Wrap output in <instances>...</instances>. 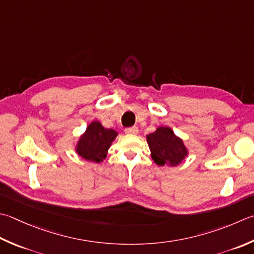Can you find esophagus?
I'll list each match as a JSON object with an SVG mask.
<instances>
[{
    "label": "esophagus",
    "mask_w": 254,
    "mask_h": 254,
    "mask_svg": "<svg viewBox=\"0 0 254 254\" xmlns=\"http://www.w3.org/2000/svg\"><path fill=\"white\" fill-rule=\"evenodd\" d=\"M126 133H127V134H137V133H138V128H137L136 127H127V128H126Z\"/></svg>",
    "instance_id": "1"
}]
</instances>
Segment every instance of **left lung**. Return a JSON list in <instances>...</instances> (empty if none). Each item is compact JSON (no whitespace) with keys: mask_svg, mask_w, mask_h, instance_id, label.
<instances>
[{"mask_svg":"<svg viewBox=\"0 0 254 254\" xmlns=\"http://www.w3.org/2000/svg\"><path fill=\"white\" fill-rule=\"evenodd\" d=\"M151 156L158 166L175 167L188 156V148L170 127H158L146 135Z\"/></svg>","mask_w":254,"mask_h":254,"instance_id":"1","label":"left lung"}]
</instances>
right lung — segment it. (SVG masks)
<instances>
[{
    "mask_svg": "<svg viewBox=\"0 0 254 254\" xmlns=\"http://www.w3.org/2000/svg\"><path fill=\"white\" fill-rule=\"evenodd\" d=\"M117 136L116 130L104 127L99 121H92L79 136L74 152L84 161L101 163L106 160L109 148Z\"/></svg>",
    "mask_w": 254,
    "mask_h": 254,
    "instance_id": "obj_1",
    "label": "right lung"
}]
</instances>
